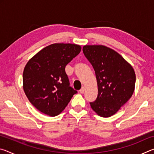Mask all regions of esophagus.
<instances>
[{"instance_id": "obj_1", "label": "esophagus", "mask_w": 154, "mask_h": 154, "mask_svg": "<svg viewBox=\"0 0 154 154\" xmlns=\"http://www.w3.org/2000/svg\"><path fill=\"white\" fill-rule=\"evenodd\" d=\"M84 91H85V87H82V88H81V90H79V92H80V93L83 94V92H84Z\"/></svg>"}]
</instances>
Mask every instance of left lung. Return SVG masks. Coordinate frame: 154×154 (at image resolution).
I'll return each instance as SVG.
<instances>
[{"label": "left lung", "instance_id": "left-lung-1", "mask_svg": "<svg viewBox=\"0 0 154 154\" xmlns=\"http://www.w3.org/2000/svg\"><path fill=\"white\" fill-rule=\"evenodd\" d=\"M83 52L97 81L98 96L90 106L99 116L109 118L131 98L136 82L134 71L120 54L105 45H84Z\"/></svg>", "mask_w": 154, "mask_h": 154}]
</instances>
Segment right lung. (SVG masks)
<instances>
[{
  "label": "right lung",
  "mask_w": 154,
  "mask_h": 154,
  "mask_svg": "<svg viewBox=\"0 0 154 154\" xmlns=\"http://www.w3.org/2000/svg\"><path fill=\"white\" fill-rule=\"evenodd\" d=\"M82 47L54 43L31 58L23 72V88L30 103L43 113L56 116L77 91L69 86L65 66L79 54Z\"/></svg>",
  "instance_id": "right-lung-1"
}]
</instances>
